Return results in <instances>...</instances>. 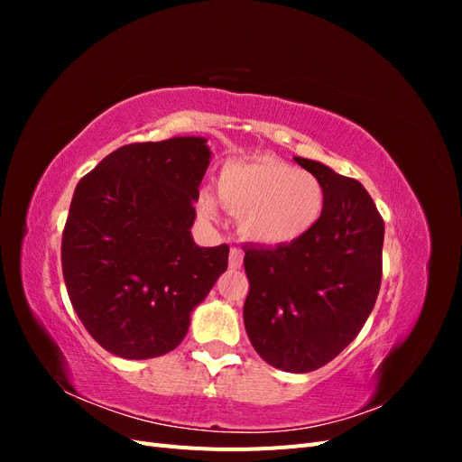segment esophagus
Returning a JSON list of instances; mask_svg holds the SVG:
<instances>
[{"label": "esophagus", "mask_w": 462, "mask_h": 462, "mask_svg": "<svg viewBox=\"0 0 462 462\" xmlns=\"http://www.w3.org/2000/svg\"><path fill=\"white\" fill-rule=\"evenodd\" d=\"M243 265V250L241 248H231L229 250V268L239 270Z\"/></svg>", "instance_id": "obj_1"}]
</instances>
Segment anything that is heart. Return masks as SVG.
<instances>
[{"label": "heart", "mask_w": 462, "mask_h": 462, "mask_svg": "<svg viewBox=\"0 0 462 462\" xmlns=\"http://www.w3.org/2000/svg\"><path fill=\"white\" fill-rule=\"evenodd\" d=\"M217 194L223 206L241 217L246 239L270 246L300 239L319 221L326 206L318 177L273 156L227 162L219 171ZM200 209L208 217L216 214L206 192Z\"/></svg>", "instance_id": "1"}]
</instances>
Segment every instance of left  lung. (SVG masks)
Masks as SVG:
<instances>
[{
    "instance_id": "8db88e82",
    "label": "left lung",
    "mask_w": 462,
    "mask_h": 462,
    "mask_svg": "<svg viewBox=\"0 0 462 462\" xmlns=\"http://www.w3.org/2000/svg\"><path fill=\"white\" fill-rule=\"evenodd\" d=\"M319 179L326 206L316 226L289 245L245 246V328L268 365L304 374L351 343L382 285L383 219L356 179L295 158Z\"/></svg>"
}]
</instances>
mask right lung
Here are the masks:
<instances>
[{"mask_svg": "<svg viewBox=\"0 0 462 462\" xmlns=\"http://www.w3.org/2000/svg\"><path fill=\"white\" fill-rule=\"evenodd\" d=\"M209 163L204 138L133 143L79 180L61 239L69 299L106 351L156 358L183 341L190 312L227 270L229 246L190 227Z\"/></svg>", "mask_w": 462, "mask_h": 462, "instance_id": "1", "label": "right lung"}]
</instances>
